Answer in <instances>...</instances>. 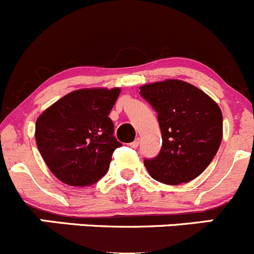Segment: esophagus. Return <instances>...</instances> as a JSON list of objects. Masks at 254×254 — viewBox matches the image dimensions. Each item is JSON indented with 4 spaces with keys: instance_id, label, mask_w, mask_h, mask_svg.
Instances as JSON below:
<instances>
[{
    "instance_id": "1",
    "label": "esophagus",
    "mask_w": 254,
    "mask_h": 254,
    "mask_svg": "<svg viewBox=\"0 0 254 254\" xmlns=\"http://www.w3.org/2000/svg\"><path fill=\"white\" fill-rule=\"evenodd\" d=\"M139 144H140V139H139V137H136V139H135L134 141H132L131 144H130V146H131V147H134V149H135V147H137V146H139Z\"/></svg>"
}]
</instances>
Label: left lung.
<instances>
[{
	"mask_svg": "<svg viewBox=\"0 0 254 254\" xmlns=\"http://www.w3.org/2000/svg\"><path fill=\"white\" fill-rule=\"evenodd\" d=\"M140 94L157 113L162 146L144 160L150 176L167 185L196 179L218 151L223 135L217 103L195 85L166 79L140 87Z\"/></svg>",
	"mask_w": 254,
	"mask_h": 254,
	"instance_id": "8db88e82",
	"label": "left lung"
}]
</instances>
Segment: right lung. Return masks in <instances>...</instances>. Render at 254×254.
Masks as SVG:
<instances>
[{"label": "right lung", "mask_w": 254, "mask_h": 254, "mask_svg": "<svg viewBox=\"0 0 254 254\" xmlns=\"http://www.w3.org/2000/svg\"><path fill=\"white\" fill-rule=\"evenodd\" d=\"M120 88H85L64 95L36 122V142L52 174L69 186H90L122 146L109 115Z\"/></svg>", "instance_id": "right-lung-1"}]
</instances>
